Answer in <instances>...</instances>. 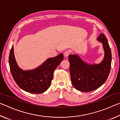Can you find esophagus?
Here are the masks:
<instances>
[{"instance_id":"esophagus-1","label":"esophagus","mask_w":120,"mask_h":120,"mask_svg":"<svg viewBox=\"0 0 120 120\" xmlns=\"http://www.w3.org/2000/svg\"><path fill=\"white\" fill-rule=\"evenodd\" d=\"M70 51H65L64 52V56L65 57H67V56H69V54H70Z\"/></svg>"}]
</instances>
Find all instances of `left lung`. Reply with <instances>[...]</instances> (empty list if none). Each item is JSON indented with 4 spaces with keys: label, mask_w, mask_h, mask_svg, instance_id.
Wrapping results in <instances>:
<instances>
[{
    "label": "left lung",
    "mask_w": 120,
    "mask_h": 120,
    "mask_svg": "<svg viewBox=\"0 0 120 120\" xmlns=\"http://www.w3.org/2000/svg\"><path fill=\"white\" fill-rule=\"evenodd\" d=\"M103 44L104 57L100 64H88L78 54H70L71 81L75 89L82 92H89L98 88L106 82L110 72L112 61L111 50L106 36L101 33L97 38Z\"/></svg>",
    "instance_id": "left-lung-1"
}]
</instances>
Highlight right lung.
<instances>
[{"label":"right lung","mask_w":120,"mask_h":120,"mask_svg":"<svg viewBox=\"0 0 120 120\" xmlns=\"http://www.w3.org/2000/svg\"><path fill=\"white\" fill-rule=\"evenodd\" d=\"M64 58L60 53L53 58L48 59L35 69L24 70L19 67L14 56V46L10 51L9 64L14 80L20 88L33 94H41L49 88L56 68Z\"/></svg>","instance_id":"1"}]
</instances>
